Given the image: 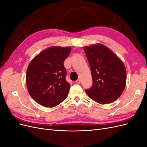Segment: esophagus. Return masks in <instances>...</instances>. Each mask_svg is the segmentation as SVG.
I'll use <instances>...</instances> for the list:
<instances>
[{
	"mask_svg": "<svg viewBox=\"0 0 147 147\" xmlns=\"http://www.w3.org/2000/svg\"><path fill=\"white\" fill-rule=\"evenodd\" d=\"M81 82V80H80V79H78L76 81V83H77V84H79Z\"/></svg>",
	"mask_w": 147,
	"mask_h": 147,
	"instance_id": "34e87169",
	"label": "esophagus"
}]
</instances>
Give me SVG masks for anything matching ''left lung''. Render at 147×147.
I'll use <instances>...</instances> for the list:
<instances>
[{"label":"left lung","mask_w":147,"mask_h":147,"mask_svg":"<svg viewBox=\"0 0 147 147\" xmlns=\"http://www.w3.org/2000/svg\"><path fill=\"white\" fill-rule=\"evenodd\" d=\"M90 64L92 85L85 90L91 99L111 103L121 96L126 85V70L123 62L107 47L97 44L84 48Z\"/></svg>","instance_id":"obj_1"}]
</instances>
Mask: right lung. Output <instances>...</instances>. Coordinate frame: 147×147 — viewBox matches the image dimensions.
Listing matches in <instances>:
<instances>
[{
  "instance_id": "1",
  "label": "right lung",
  "mask_w": 147,
  "mask_h": 147,
  "mask_svg": "<svg viewBox=\"0 0 147 147\" xmlns=\"http://www.w3.org/2000/svg\"><path fill=\"white\" fill-rule=\"evenodd\" d=\"M70 51V47H53L31 61L26 73V83L30 96L38 104L54 107L66 99L70 85L65 79L64 61Z\"/></svg>"
}]
</instances>
